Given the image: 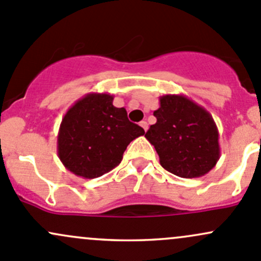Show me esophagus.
<instances>
[{
  "label": "esophagus",
  "mask_w": 261,
  "mask_h": 261,
  "mask_svg": "<svg viewBox=\"0 0 261 261\" xmlns=\"http://www.w3.org/2000/svg\"><path fill=\"white\" fill-rule=\"evenodd\" d=\"M139 125H141V127L143 128V129H144L145 132H147V129H148V123L145 122V120H142V122L139 123Z\"/></svg>",
  "instance_id": "obj_1"
}]
</instances>
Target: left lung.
Instances as JSON below:
<instances>
[{"label":"left lung","instance_id":"left-lung-1","mask_svg":"<svg viewBox=\"0 0 261 261\" xmlns=\"http://www.w3.org/2000/svg\"><path fill=\"white\" fill-rule=\"evenodd\" d=\"M154 111L155 124L145 133L159 163L180 178H199L220 158L219 132L212 114L183 94H165Z\"/></svg>","mask_w":261,"mask_h":261}]
</instances>
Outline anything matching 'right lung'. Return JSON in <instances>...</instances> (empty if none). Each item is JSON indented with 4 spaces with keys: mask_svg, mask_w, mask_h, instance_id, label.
<instances>
[{
    "mask_svg": "<svg viewBox=\"0 0 261 261\" xmlns=\"http://www.w3.org/2000/svg\"><path fill=\"white\" fill-rule=\"evenodd\" d=\"M109 93H88L64 114L57 137V153L73 174L93 179L120 163L128 144L144 134L129 122L125 108L113 106Z\"/></svg>",
    "mask_w": 261,
    "mask_h": 261,
    "instance_id": "obj_1",
    "label": "right lung"
}]
</instances>
